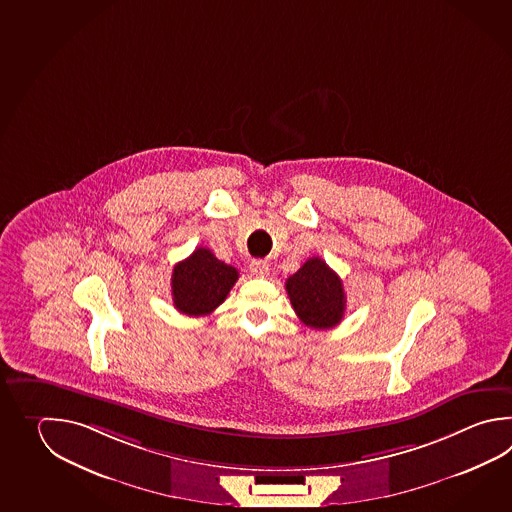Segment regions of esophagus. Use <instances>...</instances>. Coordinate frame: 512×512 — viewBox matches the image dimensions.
Wrapping results in <instances>:
<instances>
[{"label":"esophagus","instance_id":"34e87169","mask_svg":"<svg viewBox=\"0 0 512 512\" xmlns=\"http://www.w3.org/2000/svg\"><path fill=\"white\" fill-rule=\"evenodd\" d=\"M250 272L257 277H266L270 273V264L262 259H253L250 264Z\"/></svg>","mask_w":512,"mask_h":512}]
</instances>
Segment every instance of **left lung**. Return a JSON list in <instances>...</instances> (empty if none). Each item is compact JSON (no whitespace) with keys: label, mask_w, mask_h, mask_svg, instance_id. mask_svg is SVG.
I'll return each instance as SVG.
<instances>
[{"label":"left lung","mask_w":512,"mask_h":512,"mask_svg":"<svg viewBox=\"0 0 512 512\" xmlns=\"http://www.w3.org/2000/svg\"><path fill=\"white\" fill-rule=\"evenodd\" d=\"M286 292L297 317L310 328H334L345 315L343 282L319 257L308 259L288 277Z\"/></svg>","instance_id":"left-lung-1"}]
</instances>
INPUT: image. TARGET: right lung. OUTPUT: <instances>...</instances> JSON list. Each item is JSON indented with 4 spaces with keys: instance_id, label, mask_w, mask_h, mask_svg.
<instances>
[{
    "instance_id": "obj_1",
    "label": "right lung",
    "mask_w": 512,
    "mask_h": 512,
    "mask_svg": "<svg viewBox=\"0 0 512 512\" xmlns=\"http://www.w3.org/2000/svg\"><path fill=\"white\" fill-rule=\"evenodd\" d=\"M237 279L239 272L233 266L219 261L208 248H197L173 268V304L186 315H208L224 303Z\"/></svg>"
}]
</instances>
